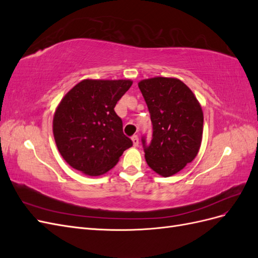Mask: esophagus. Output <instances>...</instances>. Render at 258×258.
I'll return each instance as SVG.
<instances>
[{"mask_svg": "<svg viewBox=\"0 0 258 258\" xmlns=\"http://www.w3.org/2000/svg\"><path fill=\"white\" fill-rule=\"evenodd\" d=\"M132 143H134V146H138L139 145V137L138 136L132 137Z\"/></svg>", "mask_w": 258, "mask_h": 258, "instance_id": "1", "label": "esophagus"}]
</instances>
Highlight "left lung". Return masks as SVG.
I'll use <instances>...</instances> for the list:
<instances>
[{
    "label": "left lung",
    "instance_id": "obj_1",
    "mask_svg": "<svg viewBox=\"0 0 258 258\" xmlns=\"http://www.w3.org/2000/svg\"><path fill=\"white\" fill-rule=\"evenodd\" d=\"M151 114L153 139L142 143L145 160L156 173L174 175L191 162L200 150L204 112L196 96L174 77H153L139 82Z\"/></svg>",
    "mask_w": 258,
    "mask_h": 258
}]
</instances>
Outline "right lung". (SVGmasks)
<instances>
[{
  "label": "right lung",
  "mask_w": 258,
  "mask_h": 258,
  "mask_svg": "<svg viewBox=\"0 0 258 258\" xmlns=\"http://www.w3.org/2000/svg\"><path fill=\"white\" fill-rule=\"evenodd\" d=\"M130 80H84L58 104L52 132L58 151L72 168L89 176L110 171L132 146L114 107Z\"/></svg>",
  "instance_id": "add662e5"
}]
</instances>
